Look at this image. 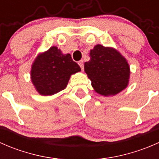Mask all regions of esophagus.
Segmentation results:
<instances>
[{
	"label": "esophagus",
	"mask_w": 159,
	"mask_h": 159,
	"mask_svg": "<svg viewBox=\"0 0 159 159\" xmlns=\"http://www.w3.org/2000/svg\"><path fill=\"white\" fill-rule=\"evenodd\" d=\"M78 65H79L80 68H81V70H84V62H83V61H80L79 62H78Z\"/></svg>",
	"instance_id": "34e87169"
}]
</instances>
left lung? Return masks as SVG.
Segmentation results:
<instances>
[{"label": "left lung", "instance_id": "8db88e82", "mask_svg": "<svg viewBox=\"0 0 159 159\" xmlns=\"http://www.w3.org/2000/svg\"><path fill=\"white\" fill-rule=\"evenodd\" d=\"M84 71L98 94L115 95L129 83L130 67L125 57L111 47L96 44L90 51V60L84 63Z\"/></svg>", "mask_w": 159, "mask_h": 159}]
</instances>
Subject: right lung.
I'll use <instances>...</instances> for the list:
<instances>
[{
  "mask_svg": "<svg viewBox=\"0 0 159 159\" xmlns=\"http://www.w3.org/2000/svg\"><path fill=\"white\" fill-rule=\"evenodd\" d=\"M81 71L70 54H64L56 46L40 53L34 61L30 79L41 95L49 96L60 92L67 87L72 75Z\"/></svg>",
  "mask_w": 159,
  "mask_h": 159,
  "instance_id": "add662e5",
  "label": "right lung"
}]
</instances>
